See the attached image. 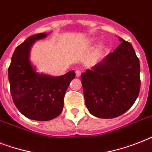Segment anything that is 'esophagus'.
I'll use <instances>...</instances> for the list:
<instances>
[{
	"mask_svg": "<svg viewBox=\"0 0 152 152\" xmlns=\"http://www.w3.org/2000/svg\"><path fill=\"white\" fill-rule=\"evenodd\" d=\"M75 74H76V77H80L81 75V71L80 70H76L75 71Z\"/></svg>",
	"mask_w": 152,
	"mask_h": 152,
	"instance_id": "obj_1",
	"label": "esophagus"
}]
</instances>
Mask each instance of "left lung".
Returning a JSON list of instances; mask_svg holds the SVG:
<instances>
[{"mask_svg":"<svg viewBox=\"0 0 152 152\" xmlns=\"http://www.w3.org/2000/svg\"><path fill=\"white\" fill-rule=\"evenodd\" d=\"M121 43L81 75L86 107L93 116L115 118L133 106L141 88L140 61L132 45Z\"/></svg>","mask_w":152,"mask_h":152,"instance_id":"8db88e82","label":"left lung"}]
</instances>
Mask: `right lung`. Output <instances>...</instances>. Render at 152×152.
<instances>
[{"label":"right lung","instance_id":"add662e5","mask_svg":"<svg viewBox=\"0 0 152 152\" xmlns=\"http://www.w3.org/2000/svg\"><path fill=\"white\" fill-rule=\"evenodd\" d=\"M46 32L29 36L17 46L8 67L10 90L14 103L27 118L47 121L56 118L64 108V98L75 71L60 77L36 72L29 61L31 46L45 38Z\"/></svg>","mask_w":152,"mask_h":152}]
</instances>
